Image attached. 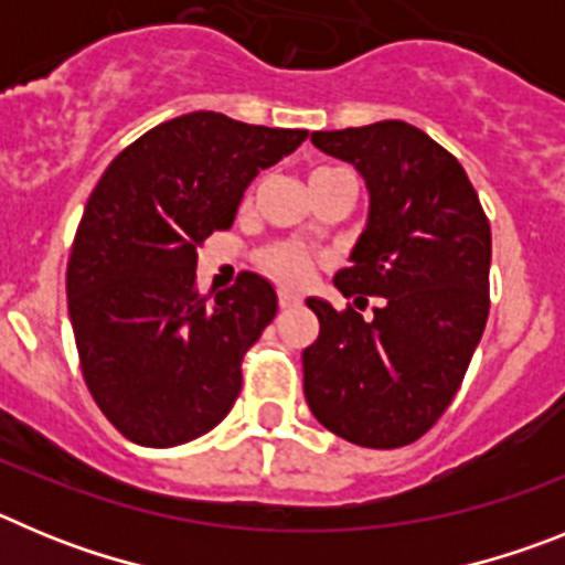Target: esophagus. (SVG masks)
<instances>
[{
  "instance_id": "obj_1",
  "label": "esophagus",
  "mask_w": 565,
  "mask_h": 565,
  "mask_svg": "<svg viewBox=\"0 0 565 565\" xmlns=\"http://www.w3.org/2000/svg\"><path fill=\"white\" fill-rule=\"evenodd\" d=\"M299 306V297L297 294H288V291H279V308L288 311V308H297Z\"/></svg>"
}]
</instances>
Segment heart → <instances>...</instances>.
I'll use <instances>...</instances> for the list:
<instances>
[{"mask_svg":"<svg viewBox=\"0 0 565 565\" xmlns=\"http://www.w3.org/2000/svg\"><path fill=\"white\" fill-rule=\"evenodd\" d=\"M331 172V169H317L313 174ZM311 174V178H313ZM259 266L266 268L277 282L288 288L302 286L313 271V257L306 248L294 246V243H277V246H268L266 252L259 254Z\"/></svg>","mask_w":565,"mask_h":565,"instance_id":"heart-1","label":"heart"}]
</instances>
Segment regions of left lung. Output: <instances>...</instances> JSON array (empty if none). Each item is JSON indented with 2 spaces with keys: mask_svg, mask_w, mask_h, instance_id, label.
<instances>
[{
  "mask_svg": "<svg viewBox=\"0 0 565 565\" xmlns=\"http://www.w3.org/2000/svg\"><path fill=\"white\" fill-rule=\"evenodd\" d=\"M313 147L356 167L371 194L351 268L333 277L364 320L311 297L319 337L302 351L306 402L344 441L393 450L450 407L489 317L492 232L461 163L413 124L313 132Z\"/></svg>",
  "mask_w": 565,
  "mask_h": 565,
  "instance_id": "obj_1",
  "label": "left lung"
}]
</instances>
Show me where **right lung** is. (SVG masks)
<instances>
[{"instance_id": "1", "label": "right lung", "mask_w": 565, "mask_h": 565, "mask_svg": "<svg viewBox=\"0 0 565 565\" xmlns=\"http://www.w3.org/2000/svg\"><path fill=\"white\" fill-rule=\"evenodd\" d=\"M306 138L201 109L129 143L89 194L67 263L70 322L84 382L129 441L186 444L237 402L239 362L277 313V291L243 271L201 297L198 246L232 226L259 169Z\"/></svg>"}]
</instances>
